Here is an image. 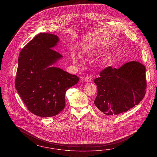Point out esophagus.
Returning <instances> with one entry per match:
<instances>
[{
  "instance_id": "1",
  "label": "esophagus",
  "mask_w": 157,
  "mask_h": 157,
  "mask_svg": "<svg viewBox=\"0 0 157 157\" xmlns=\"http://www.w3.org/2000/svg\"><path fill=\"white\" fill-rule=\"evenodd\" d=\"M93 81V78L91 75H87L85 77V81L87 82H90Z\"/></svg>"
}]
</instances>
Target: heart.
I'll return each instance as SVG.
<instances>
[{
  "label": "heart",
  "instance_id": "obj_1",
  "mask_svg": "<svg viewBox=\"0 0 157 157\" xmlns=\"http://www.w3.org/2000/svg\"><path fill=\"white\" fill-rule=\"evenodd\" d=\"M72 60H73V62H74V63H78V60H76V57H75V56H72Z\"/></svg>",
  "mask_w": 157,
  "mask_h": 157
}]
</instances>
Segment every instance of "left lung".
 Here are the masks:
<instances>
[{"instance_id": "obj_1", "label": "left lung", "mask_w": 157, "mask_h": 157, "mask_svg": "<svg viewBox=\"0 0 157 157\" xmlns=\"http://www.w3.org/2000/svg\"><path fill=\"white\" fill-rule=\"evenodd\" d=\"M145 66L135 61L126 63L118 69L105 68L94 81L98 90L95 106L108 116L127 112L145 95Z\"/></svg>"}]
</instances>
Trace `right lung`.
<instances>
[{
	"mask_svg": "<svg viewBox=\"0 0 157 157\" xmlns=\"http://www.w3.org/2000/svg\"><path fill=\"white\" fill-rule=\"evenodd\" d=\"M59 38L41 33L21 50L15 78V88L24 104L33 114L49 117L65 107L66 91L79 78L57 67H49L63 56L53 50Z\"/></svg>",
	"mask_w": 157,
	"mask_h": 157,
	"instance_id": "obj_1",
	"label": "right lung"
}]
</instances>
